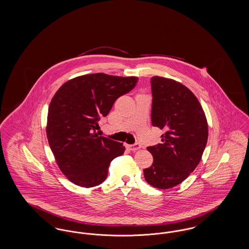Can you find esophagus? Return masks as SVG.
<instances>
[{
    "instance_id": "esophagus-1",
    "label": "esophagus",
    "mask_w": 249,
    "mask_h": 249,
    "mask_svg": "<svg viewBox=\"0 0 249 249\" xmlns=\"http://www.w3.org/2000/svg\"><path fill=\"white\" fill-rule=\"evenodd\" d=\"M128 148L131 151H136L138 149L141 148V144L140 143H133V144H128Z\"/></svg>"
}]
</instances>
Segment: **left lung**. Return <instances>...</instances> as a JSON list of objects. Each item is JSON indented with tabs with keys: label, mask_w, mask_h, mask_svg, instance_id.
Returning <instances> with one entry per match:
<instances>
[{
	"label": "left lung",
	"mask_w": 249,
	"mask_h": 249,
	"mask_svg": "<svg viewBox=\"0 0 249 249\" xmlns=\"http://www.w3.org/2000/svg\"><path fill=\"white\" fill-rule=\"evenodd\" d=\"M154 127L165 130L162 143L148 146L153 163L143 170L145 181L166 190L182 183L201 160L208 139V125L200 102L176 80L151 78Z\"/></svg>",
	"instance_id": "obj_1"
}]
</instances>
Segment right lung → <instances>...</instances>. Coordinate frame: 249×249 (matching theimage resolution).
<instances>
[{"label":"right lung","mask_w":249,"mask_h":249,"mask_svg":"<svg viewBox=\"0 0 249 249\" xmlns=\"http://www.w3.org/2000/svg\"><path fill=\"white\" fill-rule=\"evenodd\" d=\"M135 76L98 72L63 84L48 107V143L62 174L73 184L91 188L107 178L111 161L124 153L122 142L98 136V121L116 100L136 86Z\"/></svg>","instance_id":"obj_1"}]
</instances>
